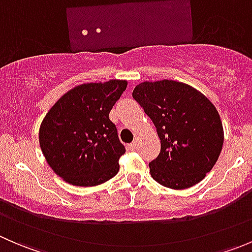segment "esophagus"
<instances>
[{
	"label": "esophagus",
	"instance_id": "34e87169",
	"mask_svg": "<svg viewBox=\"0 0 252 252\" xmlns=\"http://www.w3.org/2000/svg\"><path fill=\"white\" fill-rule=\"evenodd\" d=\"M136 147H138V140H136V139H135V140H134L130 145H129V149H130V150H135Z\"/></svg>",
	"mask_w": 252,
	"mask_h": 252
}]
</instances>
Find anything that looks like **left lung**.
<instances>
[{
    "mask_svg": "<svg viewBox=\"0 0 252 252\" xmlns=\"http://www.w3.org/2000/svg\"><path fill=\"white\" fill-rule=\"evenodd\" d=\"M133 97L161 140L158 156L149 163L151 177L177 190L201 182L217 162L224 140L212 102L190 85L167 79L139 84Z\"/></svg>",
    "mask_w": 252,
    "mask_h": 252,
    "instance_id": "obj_1",
    "label": "left lung"
}]
</instances>
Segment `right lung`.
Listing matches in <instances>:
<instances>
[{
  "label": "right lung",
  "instance_id": "obj_1",
  "mask_svg": "<svg viewBox=\"0 0 252 252\" xmlns=\"http://www.w3.org/2000/svg\"><path fill=\"white\" fill-rule=\"evenodd\" d=\"M126 80L83 84L52 106L39 131L40 147L56 174L77 187H95L118 173L126 147L110 112Z\"/></svg>",
  "mask_w": 252,
  "mask_h": 252
}]
</instances>
